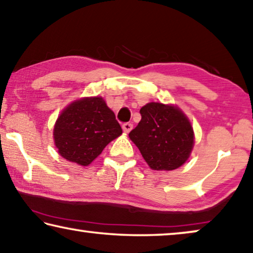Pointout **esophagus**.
Wrapping results in <instances>:
<instances>
[{
    "mask_svg": "<svg viewBox=\"0 0 253 253\" xmlns=\"http://www.w3.org/2000/svg\"><path fill=\"white\" fill-rule=\"evenodd\" d=\"M131 129H133V125H131L130 123H125V124H124V125H123V130H124V133L128 134Z\"/></svg>",
    "mask_w": 253,
    "mask_h": 253,
    "instance_id": "34e87169",
    "label": "esophagus"
}]
</instances>
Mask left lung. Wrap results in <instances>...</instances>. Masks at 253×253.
<instances>
[{
    "instance_id": "obj_1",
    "label": "left lung",
    "mask_w": 253,
    "mask_h": 253,
    "mask_svg": "<svg viewBox=\"0 0 253 253\" xmlns=\"http://www.w3.org/2000/svg\"><path fill=\"white\" fill-rule=\"evenodd\" d=\"M141 122L129 133L153 170H174L188 159L194 145L190 120L176 105L150 102L141 108Z\"/></svg>"
}]
</instances>
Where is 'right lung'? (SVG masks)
Segmentation results:
<instances>
[{
	"mask_svg": "<svg viewBox=\"0 0 253 253\" xmlns=\"http://www.w3.org/2000/svg\"><path fill=\"white\" fill-rule=\"evenodd\" d=\"M122 133L114 111L102 97L94 96L68 105L56 119L53 138L60 156L71 163L88 166Z\"/></svg>",
	"mask_w": 253,
	"mask_h": 253,
	"instance_id": "1",
	"label": "right lung"
}]
</instances>
